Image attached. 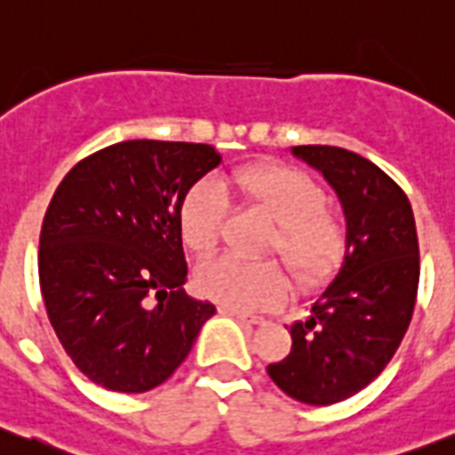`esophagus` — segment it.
Here are the masks:
<instances>
[{"label": "esophagus", "mask_w": 455, "mask_h": 455, "mask_svg": "<svg viewBox=\"0 0 455 455\" xmlns=\"http://www.w3.org/2000/svg\"><path fill=\"white\" fill-rule=\"evenodd\" d=\"M220 311H221V314H227V316L238 318V321H243V323H252V325L264 323V318H262V316H250V314H245V311L228 309V307H220Z\"/></svg>", "instance_id": "34e87169"}]
</instances>
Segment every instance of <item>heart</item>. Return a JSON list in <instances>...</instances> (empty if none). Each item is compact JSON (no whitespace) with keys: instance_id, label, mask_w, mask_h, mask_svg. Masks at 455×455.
<instances>
[{"instance_id":"1","label":"heart","mask_w":455,"mask_h":455,"mask_svg":"<svg viewBox=\"0 0 455 455\" xmlns=\"http://www.w3.org/2000/svg\"><path fill=\"white\" fill-rule=\"evenodd\" d=\"M228 186L241 203L274 221L267 243L269 255H281L295 283L311 291L328 283L345 264L349 234L345 220L328 210L323 186L307 172L281 163H259L235 170ZM227 220V200L214 181H196L179 203V235L188 252L207 259L217 252ZM203 298L235 311L276 307L288 295V276L281 264H245L217 259L196 276Z\"/></svg>"}]
</instances>
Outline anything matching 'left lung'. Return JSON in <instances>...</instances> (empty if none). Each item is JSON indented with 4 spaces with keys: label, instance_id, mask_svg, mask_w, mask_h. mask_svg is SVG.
Listing matches in <instances>:
<instances>
[{
    "label": "left lung",
    "instance_id": "obj_1",
    "mask_svg": "<svg viewBox=\"0 0 455 455\" xmlns=\"http://www.w3.org/2000/svg\"><path fill=\"white\" fill-rule=\"evenodd\" d=\"M292 153L338 193L349 250L309 318L291 325V354L267 373L292 399L328 406L375 380L409 331L420 278L416 220L402 186L359 153L338 146Z\"/></svg>",
    "mask_w": 455,
    "mask_h": 455
}]
</instances>
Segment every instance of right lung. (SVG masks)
I'll use <instances>...</instances> for the list:
<instances>
[{
    "label": "right lung",
    "mask_w": 455,
    "mask_h": 455,
    "mask_svg": "<svg viewBox=\"0 0 455 455\" xmlns=\"http://www.w3.org/2000/svg\"><path fill=\"white\" fill-rule=\"evenodd\" d=\"M207 144L137 139L68 172L39 234L53 332L92 382L139 395L188 356L214 304L188 298L179 203L220 164Z\"/></svg>",
    "instance_id": "obj_1"
}]
</instances>
